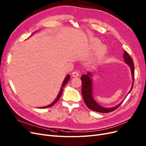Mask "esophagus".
Masks as SVG:
<instances>
[{
  "instance_id": "esophagus-1",
  "label": "esophagus",
  "mask_w": 146,
  "mask_h": 146,
  "mask_svg": "<svg viewBox=\"0 0 146 146\" xmlns=\"http://www.w3.org/2000/svg\"><path fill=\"white\" fill-rule=\"evenodd\" d=\"M79 75H80V74H79V73L78 72H77V71H74V72H73V73H72L73 77H78V76H79Z\"/></svg>"
}]
</instances>
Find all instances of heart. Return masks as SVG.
<instances>
[{"label":"heart","instance_id":"obj_1","mask_svg":"<svg viewBox=\"0 0 146 146\" xmlns=\"http://www.w3.org/2000/svg\"><path fill=\"white\" fill-rule=\"evenodd\" d=\"M91 48L93 49H98L96 54V58L98 60L102 58L107 52V46L104 45H101V42L97 39H95L92 41Z\"/></svg>","mask_w":146,"mask_h":146}]
</instances>
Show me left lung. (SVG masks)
<instances>
[{"mask_svg": "<svg viewBox=\"0 0 146 146\" xmlns=\"http://www.w3.org/2000/svg\"><path fill=\"white\" fill-rule=\"evenodd\" d=\"M123 58L126 64H127L128 66L130 67L131 70V75H132V81H134V64L133 62V60L131 58V56L128 55L125 50L123 54ZM92 73L91 72H88L86 74H84L81 76L82 80V94L83 96L84 100L87 107L89 109L99 113H109L113 111L116 109L117 107L122 103L123 100L121 103L112 107H109V108H106V107H102L100 106L98 103L96 102V101L94 100L92 95V80L91 79ZM133 86H134V83H132L131 88L129 92L128 93V95L131 92L132 90Z\"/></svg>", "mask_w": 146, "mask_h": 146, "instance_id": "8db88e82", "label": "left lung"}]
</instances>
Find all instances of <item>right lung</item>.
<instances>
[{"mask_svg": "<svg viewBox=\"0 0 146 146\" xmlns=\"http://www.w3.org/2000/svg\"><path fill=\"white\" fill-rule=\"evenodd\" d=\"M35 33H33V34H34ZM70 78V75H68V74L67 75V76L65 78L64 81H63V82H62L61 87V89H60V91H59V93H58V94L57 97H56V98L55 99V100L53 101V102H52L51 104L48 105V106H44V107H39V108H40V109H41V108H42V109H45V108H48V107H52L53 105H54L56 102H57V101H58V100L60 99V98L61 97V94H62V93L63 88H64V86L66 85V84L67 83L68 81L69 80Z\"/></svg>", "mask_w": 146, "mask_h": 146, "instance_id": "add662e5", "label": "right lung"}]
</instances>
